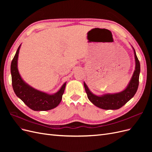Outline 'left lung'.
Instances as JSON below:
<instances>
[{"mask_svg":"<svg viewBox=\"0 0 152 152\" xmlns=\"http://www.w3.org/2000/svg\"><path fill=\"white\" fill-rule=\"evenodd\" d=\"M134 50L135 58V70L127 87L122 91L116 93H107L102 95L93 94L84 82V86L87 98L90 102L102 109L117 110L128 102L136 94L139 85V77L140 73V63L137 59L135 50Z\"/></svg>","mask_w":152,"mask_h":152,"instance_id":"8db88e82","label":"left lung"}]
</instances>
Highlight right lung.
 I'll return each mask as SVG.
<instances>
[{"label": "right lung", "mask_w": 152, "mask_h": 152, "mask_svg": "<svg viewBox=\"0 0 152 152\" xmlns=\"http://www.w3.org/2000/svg\"><path fill=\"white\" fill-rule=\"evenodd\" d=\"M21 45L18 48L11 65L12 85L16 95L34 111H47L56 108L60 103L65 91V82L56 93L48 94L36 89L22 79L18 68V60Z\"/></svg>", "instance_id": "right-lung-1"}]
</instances>
